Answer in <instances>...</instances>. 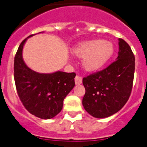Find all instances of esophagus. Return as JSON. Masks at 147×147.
<instances>
[{
	"label": "esophagus",
	"mask_w": 147,
	"mask_h": 147,
	"mask_svg": "<svg viewBox=\"0 0 147 147\" xmlns=\"http://www.w3.org/2000/svg\"><path fill=\"white\" fill-rule=\"evenodd\" d=\"M75 84H82V78H81V77H79V76H76L75 78Z\"/></svg>",
	"instance_id": "obj_1"
}]
</instances>
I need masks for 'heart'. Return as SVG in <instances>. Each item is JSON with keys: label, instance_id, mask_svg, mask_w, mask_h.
<instances>
[{"label": "heart", "instance_id": "obj_1", "mask_svg": "<svg viewBox=\"0 0 147 147\" xmlns=\"http://www.w3.org/2000/svg\"><path fill=\"white\" fill-rule=\"evenodd\" d=\"M72 54L83 57V68L93 72L101 68L109 60L114 53V47L109 42L102 40H92L79 43L72 49Z\"/></svg>", "mask_w": 147, "mask_h": 147}]
</instances>
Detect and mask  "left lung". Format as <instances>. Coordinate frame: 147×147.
<instances>
[{
    "label": "left lung",
    "instance_id": "left-lung-1",
    "mask_svg": "<svg viewBox=\"0 0 147 147\" xmlns=\"http://www.w3.org/2000/svg\"><path fill=\"white\" fill-rule=\"evenodd\" d=\"M135 57L130 46L119 38V53L105 69L83 78L84 109L96 118L117 113L128 101L132 90Z\"/></svg>",
    "mask_w": 147,
    "mask_h": 147
}]
</instances>
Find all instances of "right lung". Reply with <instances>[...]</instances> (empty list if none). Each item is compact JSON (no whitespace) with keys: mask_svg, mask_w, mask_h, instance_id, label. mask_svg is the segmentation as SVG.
Listing matches in <instances>:
<instances>
[{"mask_svg":"<svg viewBox=\"0 0 147 147\" xmlns=\"http://www.w3.org/2000/svg\"><path fill=\"white\" fill-rule=\"evenodd\" d=\"M34 35L23 40L15 56V83L19 98L28 112L40 119H49L63 109V100L75 87L76 74L61 71L39 73L30 69L22 53L27 39Z\"/></svg>","mask_w":147,"mask_h":147,"instance_id":"1","label":"right lung"}]
</instances>
